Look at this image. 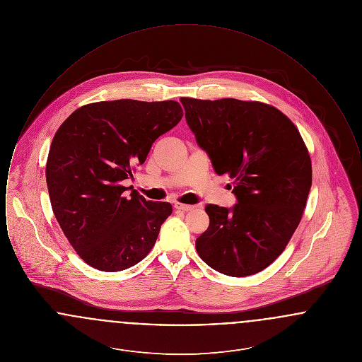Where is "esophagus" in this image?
Masks as SVG:
<instances>
[{"label":"esophagus","mask_w":362,"mask_h":362,"mask_svg":"<svg viewBox=\"0 0 362 362\" xmlns=\"http://www.w3.org/2000/svg\"><path fill=\"white\" fill-rule=\"evenodd\" d=\"M175 209H176V210H180V211H189V210L194 209V206H192V205H186V204L176 202V204H175Z\"/></svg>","instance_id":"34e87169"}]
</instances>
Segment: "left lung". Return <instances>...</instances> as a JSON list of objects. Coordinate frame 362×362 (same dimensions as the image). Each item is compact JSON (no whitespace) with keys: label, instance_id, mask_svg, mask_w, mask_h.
<instances>
[{"label":"left lung","instance_id":"left-lung-1","mask_svg":"<svg viewBox=\"0 0 362 362\" xmlns=\"http://www.w3.org/2000/svg\"><path fill=\"white\" fill-rule=\"evenodd\" d=\"M186 121L217 175H229L238 204H209L201 259L230 276L257 274L276 260L300 224L312 185L308 149L276 107L238 99L182 98Z\"/></svg>","mask_w":362,"mask_h":362}]
</instances>
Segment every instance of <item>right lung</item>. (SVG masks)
I'll list each match as a JSON object with an SVG mask.
<instances>
[{
    "mask_svg": "<svg viewBox=\"0 0 362 362\" xmlns=\"http://www.w3.org/2000/svg\"><path fill=\"white\" fill-rule=\"evenodd\" d=\"M182 117L173 100L122 99L83 105L57 130L46 164L52 211L89 266L121 272L153 248L173 206L129 195L122 182Z\"/></svg>",
    "mask_w": 362,
    "mask_h": 362,
    "instance_id": "right-lung-1",
    "label": "right lung"
}]
</instances>
